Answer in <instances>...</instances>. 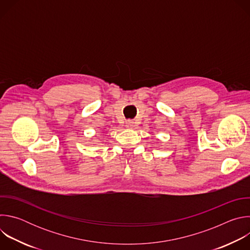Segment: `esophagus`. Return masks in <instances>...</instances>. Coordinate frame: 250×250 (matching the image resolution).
<instances>
[{
  "mask_svg": "<svg viewBox=\"0 0 250 250\" xmlns=\"http://www.w3.org/2000/svg\"><path fill=\"white\" fill-rule=\"evenodd\" d=\"M133 124H134V123H133L132 121H127V122L125 123V125H126L127 127H132V126H133Z\"/></svg>",
  "mask_w": 250,
  "mask_h": 250,
  "instance_id": "34e87169",
  "label": "esophagus"
}]
</instances>
